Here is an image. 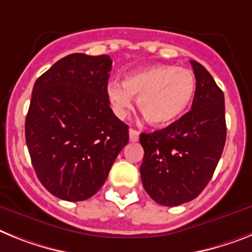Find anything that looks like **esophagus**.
Here are the masks:
<instances>
[{
  "mask_svg": "<svg viewBox=\"0 0 252 252\" xmlns=\"http://www.w3.org/2000/svg\"><path fill=\"white\" fill-rule=\"evenodd\" d=\"M129 139L132 141V142H137V141L139 139V132H138V130L130 128V129H129Z\"/></svg>",
  "mask_w": 252,
  "mask_h": 252,
  "instance_id": "esophagus-1",
  "label": "esophagus"
}]
</instances>
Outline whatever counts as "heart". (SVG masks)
I'll use <instances>...</instances> for the list:
<instances>
[{
  "instance_id": "obj_1",
  "label": "heart",
  "mask_w": 252,
  "mask_h": 252,
  "mask_svg": "<svg viewBox=\"0 0 252 252\" xmlns=\"http://www.w3.org/2000/svg\"><path fill=\"white\" fill-rule=\"evenodd\" d=\"M196 78L189 69L174 65H152L128 74L123 83L111 80L106 87L114 113L124 118L133 96L141 114L152 126H165L183 115L193 98Z\"/></svg>"
}]
</instances>
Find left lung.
I'll list each match as a JSON object with an SVG mask.
<instances>
[{
  "label": "left lung",
  "mask_w": 252,
  "mask_h": 252,
  "mask_svg": "<svg viewBox=\"0 0 252 252\" xmlns=\"http://www.w3.org/2000/svg\"><path fill=\"white\" fill-rule=\"evenodd\" d=\"M196 78L192 107L181 119L142 133L141 179L146 192L164 206H178L201 193L215 172L227 136L223 91L206 69L191 60Z\"/></svg>",
  "instance_id": "left-lung-1"
}]
</instances>
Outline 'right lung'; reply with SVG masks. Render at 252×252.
<instances>
[{"mask_svg": "<svg viewBox=\"0 0 252 252\" xmlns=\"http://www.w3.org/2000/svg\"><path fill=\"white\" fill-rule=\"evenodd\" d=\"M107 55L71 54L35 80L25 141L38 179L65 201L92 197L129 141L128 126L110 109Z\"/></svg>", "mask_w": 252, "mask_h": 252, "instance_id": "right-lung-1", "label": "right lung"}]
</instances>
